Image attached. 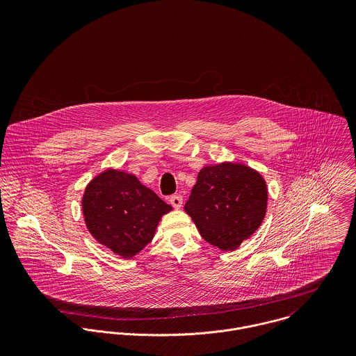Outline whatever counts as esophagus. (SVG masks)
Listing matches in <instances>:
<instances>
[{
	"label": "esophagus",
	"mask_w": 356,
	"mask_h": 356,
	"mask_svg": "<svg viewBox=\"0 0 356 356\" xmlns=\"http://www.w3.org/2000/svg\"><path fill=\"white\" fill-rule=\"evenodd\" d=\"M182 203H184V199H182V196H179V195H174V196L170 197V204H171L175 209H179V208L182 207Z\"/></svg>",
	"instance_id": "34e87169"
}]
</instances>
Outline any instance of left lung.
<instances>
[{
	"mask_svg": "<svg viewBox=\"0 0 356 356\" xmlns=\"http://www.w3.org/2000/svg\"><path fill=\"white\" fill-rule=\"evenodd\" d=\"M268 189L261 174L237 161L204 165L185 212L211 245L237 250L261 225Z\"/></svg>",
	"mask_w": 356,
	"mask_h": 356,
	"instance_id": "obj_1",
	"label": "left lung"
}]
</instances>
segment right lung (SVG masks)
Here are the masks:
<instances>
[{"label":"right lung","instance_id":"obj_1","mask_svg":"<svg viewBox=\"0 0 356 356\" xmlns=\"http://www.w3.org/2000/svg\"><path fill=\"white\" fill-rule=\"evenodd\" d=\"M172 211L152 189L127 171L106 168L85 188L82 213L93 238L123 259L152 241L163 215Z\"/></svg>","mask_w":356,"mask_h":356}]
</instances>
